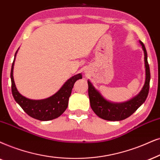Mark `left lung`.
<instances>
[{"label":"left lung","instance_id":"obj_1","mask_svg":"<svg viewBox=\"0 0 160 160\" xmlns=\"http://www.w3.org/2000/svg\"><path fill=\"white\" fill-rule=\"evenodd\" d=\"M144 52V61L145 68V80L142 90L136 96L131 100L123 102H111L101 94L99 91L95 88L90 80H88V97L90 105L92 110L99 117L109 121H120L128 118L136 112L137 109L144 103L149 92L151 74L150 68L148 62L147 52L145 45L139 40Z\"/></svg>","mask_w":160,"mask_h":160}]
</instances>
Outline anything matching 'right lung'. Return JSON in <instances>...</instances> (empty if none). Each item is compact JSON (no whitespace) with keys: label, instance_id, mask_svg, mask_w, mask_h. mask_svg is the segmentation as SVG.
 I'll return each mask as SVG.
<instances>
[{"label":"right lung","instance_id":"add662e5","mask_svg":"<svg viewBox=\"0 0 160 160\" xmlns=\"http://www.w3.org/2000/svg\"><path fill=\"white\" fill-rule=\"evenodd\" d=\"M18 49L15 54V59L12 65L11 74H10L12 81V92L14 99L26 114L36 120L48 121L58 118L67 108L68 99L71 96L74 82L79 79H82V74H78L70 78L62 85L58 92L49 98L43 100L29 99L20 94L16 88L13 78L14 64H15V57Z\"/></svg>","mask_w":160,"mask_h":160}]
</instances>
